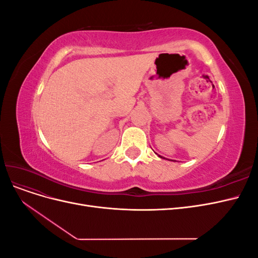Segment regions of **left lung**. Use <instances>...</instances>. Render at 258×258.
I'll list each match as a JSON object with an SVG mask.
<instances>
[{
    "mask_svg": "<svg viewBox=\"0 0 258 258\" xmlns=\"http://www.w3.org/2000/svg\"><path fill=\"white\" fill-rule=\"evenodd\" d=\"M158 156H159V157H160V158H163V157H162V156H160V155H158ZM165 159H166V158H165ZM168 160H170V159H168Z\"/></svg>",
    "mask_w": 258,
    "mask_h": 258,
    "instance_id": "obj_1",
    "label": "left lung"
}]
</instances>
